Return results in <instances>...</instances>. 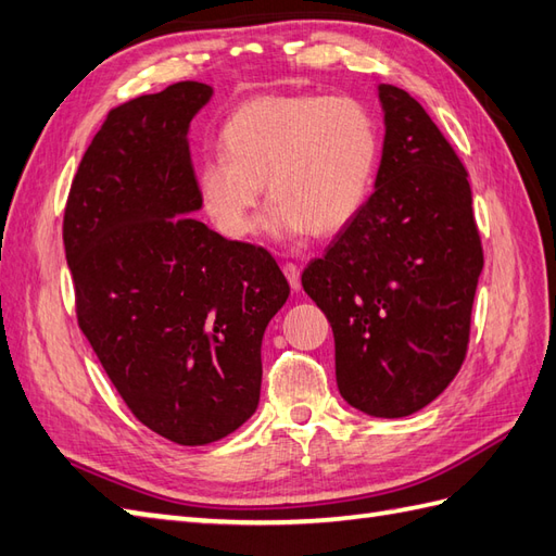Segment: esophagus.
<instances>
[{"mask_svg":"<svg viewBox=\"0 0 556 556\" xmlns=\"http://www.w3.org/2000/svg\"><path fill=\"white\" fill-rule=\"evenodd\" d=\"M282 274H286V278H288V282H290V288H292V290H300V288H302V280H300V266H296V264H286V266H282Z\"/></svg>","mask_w":556,"mask_h":556,"instance_id":"obj_1","label":"esophagus"}]
</instances>
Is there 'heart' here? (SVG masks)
<instances>
[{
  "instance_id": "obj_1",
  "label": "heart",
  "mask_w": 556,
  "mask_h": 556,
  "mask_svg": "<svg viewBox=\"0 0 556 556\" xmlns=\"http://www.w3.org/2000/svg\"><path fill=\"white\" fill-rule=\"evenodd\" d=\"M222 153L198 167V193L228 238L254 231V210L274 200L264 228L276 238L330 236L361 212L380 160V129L354 97H260L228 115Z\"/></svg>"
}]
</instances>
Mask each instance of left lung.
<instances>
[{
    "label": "left lung",
    "instance_id": "left-lung-1",
    "mask_svg": "<svg viewBox=\"0 0 556 556\" xmlns=\"http://www.w3.org/2000/svg\"><path fill=\"white\" fill-rule=\"evenodd\" d=\"M384 146L375 191L302 274L328 316L342 399L405 417L453 382L483 268L463 162L408 91L377 87Z\"/></svg>",
    "mask_w": 556,
    "mask_h": 556
}]
</instances>
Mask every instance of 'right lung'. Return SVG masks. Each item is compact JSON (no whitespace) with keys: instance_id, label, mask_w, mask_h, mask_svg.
<instances>
[{"instance_id":"add662e5","label":"right lung","mask_w":556,"mask_h":556,"mask_svg":"<svg viewBox=\"0 0 556 556\" xmlns=\"http://www.w3.org/2000/svg\"><path fill=\"white\" fill-rule=\"evenodd\" d=\"M212 93L176 83L108 113L63 216L79 330L134 417L179 445L254 415L264 330L290 294L264 248L193 216L188 129Z\"/></svg>"}]
</instances>
